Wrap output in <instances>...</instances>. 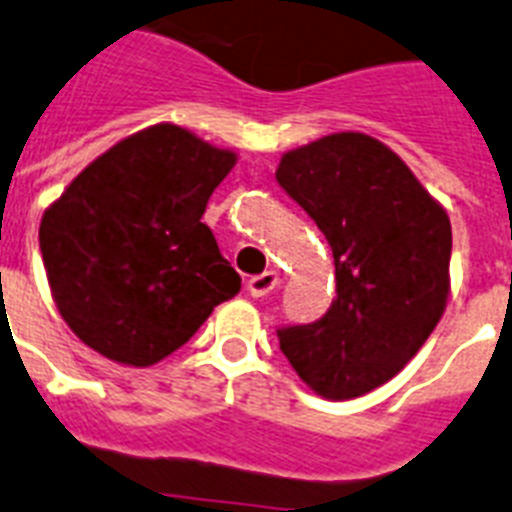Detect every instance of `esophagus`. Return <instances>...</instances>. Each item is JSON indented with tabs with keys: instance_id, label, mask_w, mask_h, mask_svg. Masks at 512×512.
<instances>
[{
	"instance_id": "esophagus-1",
	"label": "esophagus",
	"mask_w": 512,
	"mask_h": 512,
	"mask_svg": "<svg viewBox=\"0 0 512 512\" xmlns=\"http://www.w3.org/2000/svg\"><path fill=\"white\" fill-rule=\"evenodd\" d=\"M277 285H280V274L277 272L256 274V277H251V280H248V293H251L253 298H264V295L272 293Z\"/></svg>"
}]
</instances>
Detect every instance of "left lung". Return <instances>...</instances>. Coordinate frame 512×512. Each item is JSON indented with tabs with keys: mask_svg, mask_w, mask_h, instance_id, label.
<instances>
[{
	"mask_svg": "<svg viewBox=\"0 0 512 512\" xmlns=\"http://www.w3.org/2000/svg\"><path fill=\"white\" fill-rule=\"evenodd\" d=\"M277 183L324 232L337 298L314 324L277 329L298 377L361 398L416 356L450 295V217L390 146L332 133L282 154Z\"/></svg>",
	"mask_w": 512,
	"mask_h": 512,
	"instance_id": "1",
	"label": "left lung"
}]
</instances>
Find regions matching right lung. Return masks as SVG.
I'll use <instances>...</instances> for the list:
<instances>
[{
	"instance_id": "right-lung-1",
	"label": "right lung",
	"mask_w": 512,
	"mask_h": 512,
	"mask_svg": "<svg viewBox=\"0 0 512 512\" xmlns=\"http://www.w3.org/2000/svg\"><path fill=\"white\" fill-rule=\"evenodd\" d=\"M235 162V151L159 122L114 143L44 211L46 280L88 348L151 366L238 295L240 274L201 222Z\"/></svg>"
}]
</instances>
